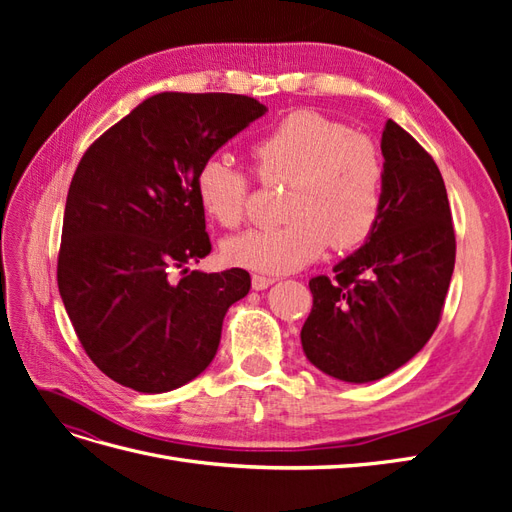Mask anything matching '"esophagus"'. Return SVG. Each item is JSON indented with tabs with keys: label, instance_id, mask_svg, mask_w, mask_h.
<instances>
[{
	"label": "esophagus",
	"instance_id": "1",
	"mask_svg": "<svg viewBox=\"0 0 512 512\" xmlns=\"http://www.w3.org/2000/svg\"><path fill=\"white\" fill-rule=\"evenodd\" d=\"M275 282H277L275 277H269V275H260V273L252 275V288L254 290H265V288H269Z\"/></svg>",
	"mask_w": 512,
	"mask_h": 512
}]
</instances>
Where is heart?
<instances>
[{
  "label": "heart",
  "mask_w": 512,
  "mask_h": 512,
  "mask_svg": "<svg viewBox=\"0 0 512 512\" xmlns=\"http://www.w3.org/2000/svg\"><path fill=\"white\" fill-rule=\"evenodd\" d=\"M250 153L262 181L290 183L288 222L228 239L224 258L230 265L290 273L318 260L329 243L348 252L374 235L384 203V162L369 138L303 108L262 130ZM194 190L207 218L232 228L245 215L252 177L226 156H209L196 170Z\"/></svg>",
  "instance_id": "heart-1"
}]
</instances>
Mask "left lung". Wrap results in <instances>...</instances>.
<instances>
[{
	"mask_svg": "<svg viewBox=\"0 0 512 512\" xmlns=\"http://www.w3.org/2000/svg\"><path fill=\"white\" fill-rule=\"evenodd\" d=\"M384 203L378 228L335 277L309 280L314 305L303 352L344 382H371L408 363L436 331L455 269V228L438 164L386 121Z\"/></svg>",
	"mask_w": 512,
	"mask_h": 512,
	"instance_id": "8db88e82",
	"label": "left lung"
}]
</instances>
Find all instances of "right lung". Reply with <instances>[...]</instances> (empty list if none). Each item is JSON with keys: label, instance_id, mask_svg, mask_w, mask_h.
Listing matches in <instances>:
<instances>
[{"label": "right lung", "instance_id": "right-lung-1", "mask_svg": "<svg viewBox=\"0 0 512 512\" xmlns=\"http://www.w3.org/2000/svg\"><path fill=\"white\" fill-rule=\"evenodd\" d=\"M265 111L250 96L164 91L108 128L76 166L57 286L83 350L111 380L166 393L213 361L228 307L252 277L185 267L211 252L194 179L200 162Z\"/></svg>", "mask_w": 512, "mask_h": 512}]
</instances>
